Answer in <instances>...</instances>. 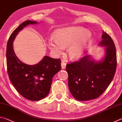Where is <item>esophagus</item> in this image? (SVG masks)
<instances>
[{"mask_svg":"<svg viewBox=\"0 0 122 122\" xmlns=\"http://www.w3.org/2000/svg\"><path fill=\"white\" fill-rule=\"evenodd\" d=\"M61 68L62 69H65L66 67V63L65 62L62 61V62L61 63Z\"/></svg>","mask_w":122,"mask_h":122,"instance_id":"1","label":"esophagus"}]
</instances>
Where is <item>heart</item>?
I'll use <instances>...</instances> for the list:
<instances>
[{
	"instance_id": "heart-1",
	"label": "heart",
	"mask_w": 122,
	"mask_h": 122,
	"mask_svg": "<svg viewBox=\"0 0 122 122\" xmlns=\"http://www.w3.org/2000/svg\"><path fill=\"white\" fill-rule=\"evenodd\" d=\"M92 41L89 30L82 27H71L55 30L47 45L55 55L61 54L64 48L68 47V54L69 57L76 60L83 56Z\"/></svg>"
}]
</instances>
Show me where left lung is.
<instances>
[{"label": "left lung", "mask_w": 122, "mask_h": 122, "mask_svg": "<svg viewBox=\"0 0 122 122\" xmlns=\"http://www.w3.org/2000/svg\"><path fill=\"white\" fill-rule=\"evenodd\" d=\"M100 46L105 47V56L95 61L90 55L66 65L70 92L76 100H94L102 95L112 81L117 66L116 51L109 35L103 32Z\"/></svg>", "instance_id": "left-lung-1"}]
</instances>
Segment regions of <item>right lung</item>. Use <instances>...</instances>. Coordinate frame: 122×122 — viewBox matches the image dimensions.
<instances>
[{
    "instance_id": "right-lung-1",
    "label": "right lung",
    "mask_w": 122,
    "mask_h": 122,
    "mask_svg": "<svg viewBox=\"0 0 122 122\" xmlns=\"http://www.w3.org/2000/svg\"><path fill=\"white\" fill-rule=\"evenodd\" d=\"M36 21L27 20L11 34L6 48V62L9 78L17 92L27 100H42L50 92L53 77L61 69V60L45 56L38 63L28 65L20 60L13 50V42L16 35L28 25Z\"/></svg>"
}]
</instances>
